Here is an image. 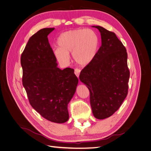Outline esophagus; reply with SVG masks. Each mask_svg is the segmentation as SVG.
I'll return each instance as SVG.
<instances>
[{"label":"esophagus","mask_w":151,"mask_h":151,"mask_svg":"<svg viewBox=\"0 0 151 151\" xmlns=\"http://www.w3.org/2000/svg\"><path fill=\"white\" fill-rule=\"evenodd\" d=\"M80 69L76 68L75 69V74L76 75V76L78 77H79V75H80Z\"/></svg>","instance_id":"esophagus-1"}]
</instances>
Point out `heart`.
Instances as JSON below:
<instances>
[{"instance_id":"b5f03b06","label":"heart","mask_w":151,"mask_h":151,"mask_svg":"<svg viewBox=\"0 0 151 151\" xmlns=\"http://www.w3.org/2000/svg\"><path fill=\"white\" fill-rule=\"evenodd\" d=\"M58 47L55 49V57L61 63L68 62L69 53L76 64L86 65L96 57L100 38L95 31L90 29H76L62 33L57 40Z\"/></svg>"}]
</instances>
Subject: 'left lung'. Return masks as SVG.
Returning <instances> with one entry per match:
<instances>
[{
    "mask_svg": "<svg viewBox=\"0 0 151 151\" xmlns=\"http://www.w3.org/2000/svg\"><path fill=\"white\" fill-rule=\"evenodd\" d=\"M93 27L100 31L101 45L79 78L89 90L94 116L102 120L113 115L127 96L130 72L126 49L116 34L103 27Z\"/></svg>",
    "mask_w": 151,
    "mask_h": 151,
    "instance_id": "obj_1",
    "label": "left lung"
}]
</instances>
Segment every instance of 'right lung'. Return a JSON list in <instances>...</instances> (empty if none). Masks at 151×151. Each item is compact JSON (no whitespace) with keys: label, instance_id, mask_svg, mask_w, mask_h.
<instances>
[{"label":"right lung","instance_id":"obj_1","mask_svg":"<svg viewBox=\"0 0 151 151\" xmlns=\"http://www.w3.org/2000/svg\"><path fill=\"white\" fill-rule=\"evenodd\" d=\"M55 28L39 30L28 40L21 55L22 84L29 104L46 120L62 124L69 119L68 105L78 79L74 69L57 67L47 36Z\"/></svg>","mask_w":151,"mask_h":151}]
</instances>
